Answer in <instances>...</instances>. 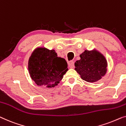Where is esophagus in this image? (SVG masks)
Here are the masks:
<instances>
[{
	"label": "esophagus",
	"instance_id": "1",
	"mask_svg": "<svg viewBox=\"0 0 126 126\" xmlns=\"http://www.w3.org/2000/svg\"><path fill=\"white\" fill-rule=\"evenodd\" d=\"M69 66L70 68L73 69L74 67V63L73 61H70L69 63Z\"/></svg>",
	"mask_w": 126,
	"mask_h": 126
}]
</instances>
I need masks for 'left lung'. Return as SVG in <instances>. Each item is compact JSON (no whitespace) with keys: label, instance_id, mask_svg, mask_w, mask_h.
Wrapping results in <instances>:
<instances>
[{"label":"left lung","instance_id":"left-lung-1","mask_svg":"<svg viewBox=\"0 0 126 126\" xmlns=\"http://www.w3.org/2000/svg\"><path fill=\"white\" fill-rule=\"evenodd\" d=\"M79 57L80 60L74 63L75 70L83 80L88 82H95L106 73L107 60L103 54L96 49L85 50Z\"/></svg>","mask_w":126,"mask_h":126}]
</instances>
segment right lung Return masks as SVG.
I'll use <instances>...</instances> for the list:
<instances>
[{"mask_svg":"<svg viewBox=\"0 0 126 126\" xmlns=\"http://www.w3.org/2000/svg\"><path fill=\"white\" fill-rule=\"evenodd\" d=\"M28 68L34 83L48 88L57 86L68 70L66 60L57 57L54 49L42 47L32 52L28 60Z\"/></svg>","mask_w":126,"mask_h":126,"instance_id":"add662e5","label":"right lung"}]
</instances>
